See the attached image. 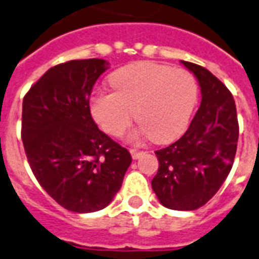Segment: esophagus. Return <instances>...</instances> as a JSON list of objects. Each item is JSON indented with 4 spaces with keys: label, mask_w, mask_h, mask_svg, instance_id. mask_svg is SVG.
Returning <instances> with one entry per match:
<instances>
[{
    "label": "esophagus",
    "mask_w": 259,
    "mask_h": 259,
    "mask_svg": "<svg viewBox=\"0 0 259 259\" xmlns=\"http://www.w3.org/2000/svg\"><path fill=\"white\" fill-rule=\"evenodd\" d=\"M130 154L133 157V159H138L141 155L144 154V151H140V150H136V149H130Z\"/></svg>",
    "instance_id": "obj_1"
}]
</instances>
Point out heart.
<instances>
[{
  "instance_id": "heart-1",
  "label": "heart",
  "mask_w": 259,
  "mask_h": 259,
  "mask_svg": "<svg viewBox=\"0 0 259 259\" xmlns=\"http://www.w3.org/2000/svg\"><path fill=\"white\" fill-rule=\"evenodd\" d=\"M109 83L113 93L98 92L90 97V113L111 136H121L136 115L141 123L130 133L132 141L145 137L157 142L176 140L186 129L198 97L197 81L188 70L155 62L118 69Z\"/></svg>"
}]
</instances>
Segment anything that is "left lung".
Returning a JSON list of instances; mask_svg holds the SVG:
<instances>
[{
	"label": "left lung",
	"mask_w": 259,
	"mask_h": 259,
	"mask_svg": "<svg viewBox=\"0 0 259 259\" xmlns=\"http://www.w3.org/2000/svg\"><path fill=\"white\" fill-rule=\"evenodd\" d=\"M201 86L202 101L186 133L155 151L151 188L165 207L195 210L220 190L234 162L239 126L230 90L207 69L182 61Z\"/></svg>",
	"instance_id": "obj_1"
}]
</instances>
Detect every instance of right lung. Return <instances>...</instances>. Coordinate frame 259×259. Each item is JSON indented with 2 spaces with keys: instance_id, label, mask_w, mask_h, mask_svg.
<instances>
[{
  "instance_id": "1",
  "label": "right lung",
  "mask_w": 259,
  "mask_h": 259,
  "mask_svg": "<svg viewBox=\"0 0 259 259\" xmlns=\"http://www.w3.org/2000/svg\"><path fill=\"white\" fill-rule=\"evenodd\" d=\"M109 62L98 58L56 65L22 102L21 138L30 169L58 205L74 213L106 207L132 163L125 148L98 129L90 113L93 86Z\"/></svg>"
}]
</instances>
